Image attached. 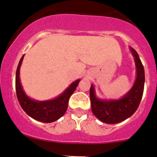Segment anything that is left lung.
<instances>
[{"label": "left lung", "instance_id": "1", "mask_svg": "<svg viewBox=\"0 0 157 157\" xmlns=\"http://www.w3.org/2000/svg\"><path fill=\"white\" fill-rule=\"evenodd\" d=\"M136 66V79L130 91L119 99H100L95 94L93 84L90 88L91 110L100 121L117 124L133 115L142 100L145 84V71L136 51L129 47Z\"/></svg>", "mask_w": 157, "mask_h": 157}]
</instances>
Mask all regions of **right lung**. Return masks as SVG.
Segmentation results:
<instances>
[{"mask_svg": "<svg viewBox=\"0 0 157 157\" xmlns=\"http://www.w3.org/2000/svg\"><path fill=\"white\" fill-rule=\"evenodd\" d=\"M24 55L21 58L15 74V90L17 98L22 109L26 114L36 121L44 123H52L63 117L68 108V102L78 85L80 79L73 82L67 88L56 98L47 101H36L26 95L21 84L19 70L23 60Z\"/></svg>", "mask_w": 157, "mask_h": 157, "instance_id": "obj_1", "label": "right lung"}]
</instances>
